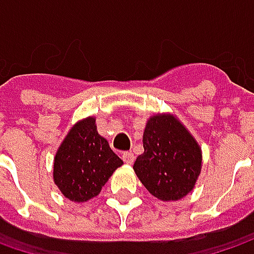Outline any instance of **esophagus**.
Returning <instances> with one entry per match:
<instances>
[{
  "label": "esophagus",
  "mask_w": 254,
  "mask_h": 254,
  "mask_svg": "<svg viewBox=\"0 0 254 254\" xmlns=\"http://www.w3.org/2000/svg\"><path fill=\"white\" fill-rule=\"evenodd\" d=\"M122 158H123V161L126 162V164L131 165L132 162H134V154H132V152H130V151L123 152Z\"/></svg>",
  "instance_id": "esophagus-1"
}]
</instances>
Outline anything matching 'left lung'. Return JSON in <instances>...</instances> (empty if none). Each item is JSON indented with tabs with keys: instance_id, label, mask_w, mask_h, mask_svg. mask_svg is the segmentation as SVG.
<instances>
[{
	"instance_id": "8db88e82",
	"label": "left lung",
	"mask_w": 254,
	"mask_h": 254,
	"mask_svg": "<svg viewBox=\"0 0 254 254\" xmlns=\"http://www.w3.org/2000/svg\"><path fill=\"white\" fill-rule=\"evenodd\" d=\"M144 152L134 162L141 184L155 198L178 200L193 190L202 151L185 126L171 114H155L142 134Z\"/></svg>"
}]
</instances>
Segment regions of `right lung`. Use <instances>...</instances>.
Listing matches in <instances>:
<instances>
[{"instance_id": "add662e5", "label": "right lung", "mask_w": 254, "mask_h": 254, "mask_svg": "<svg viewBox=\"0 0 254 254\" xmlns=\"http://www.w3.org/2000/svg\"><path fill=\"white\" fill-rule=\"evenodd\" d=\"M123 161L113 152L106 138L97 132L96 119L76 123L54 162V181L67 199L86 202L97 196Z\"/></svg>"}]
</instances>
